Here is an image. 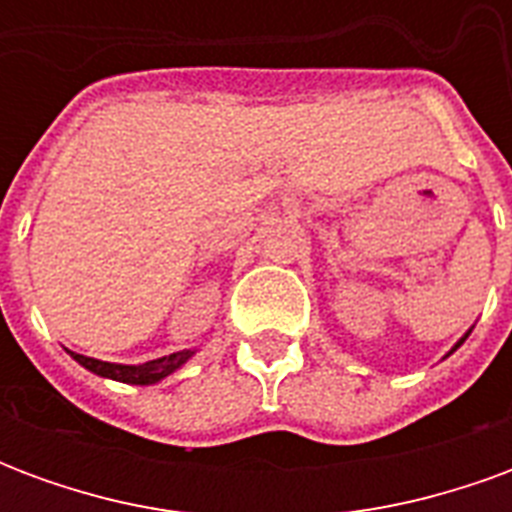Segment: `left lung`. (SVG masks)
Listing matches in <instances>:
<instances>
[{
	"label": "left lung",
	"instance_id": "1",
	"mask_svg": "<svg viewBox=\"0 0 512 512\" xmlns=\"http://www.w3.org/2000/svg\"><path fill=\"white\" fill-rule=\"evenodd\" d=\"M466 337H469V334H466ZM466 337H463V340H466ZM463 340H461V343H463ZM461 343L455 345V348H461ZM455 348H452V351H455ZM452 351H450V354H452Z\"/></svg>",
	"mask_w": 512,
	"mask_h": 512
}]
</instances>
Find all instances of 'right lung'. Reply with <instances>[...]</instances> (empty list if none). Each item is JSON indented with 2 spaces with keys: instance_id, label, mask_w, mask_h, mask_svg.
I'll use <instances>...</instances> for the list:
<instances>
[{
  "instance_id": "add662e5",
  "label": "right lung",
  "mask_w": 512,
  "mask_h": 512,
  "mask_svg": "<svg viewBox=\"0 0 512 512\" xmlns=\"http://www.w3.org/2000/svg\"><path fill=\"white\" fill-rule=\"evenodd\" d=\"M194 351H178V354L161 356V359H153V362H145V365H112V362H101V359H90V356L71 354L82 367H87L90 373L104 378H115V381H123V384H156L161 378H167L169 373H175Z\"/></svg>"
}]
</instances>
